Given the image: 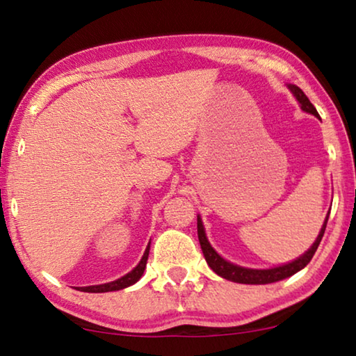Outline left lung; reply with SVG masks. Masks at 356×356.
I'll list each match as a JSON object with an SVG mask.
<instances>
[{
  "label": "left lung",
  "mask_w": 356,
  "mask_h": 356,
  "mask_svg": "<svg viewBox=\"0 0 356 356\" xmlns=\"http://www.w3.org/2000/svg\"><path fill=\"white\" fill-rule=\"evenodd\" d=\"M288 88H289V91L294 94V97L297 102H299L302 110L307 111V113L316 116V118H320L316 108L312 105L309 97H307L300 88H297L296 84H289ZM327 219H330V212H327L325 224H323L315 243L310 246L309 251H305L300 257L294 259L293 262H288V264L280 265V267H273V268H246V267H241V265H236V264L225 261V259L222 257L220 254L217 252L216 249L211 246V243L208 241V236H206V232H204V225H203V222H201L200 216H198V222H196V224H198L200 245H201V249H203L206 262H208V265L212 268V272H216L219 277L229 280V281H235V283L268 284V283H275V281H281L284 278L293 277V275L299 272V270L307 267V264L312 261V257H314V254L316 252L318 246H320L323 235H325Z\"/></svg>",
  "instance_id": "obj_1"
}]
</instances>
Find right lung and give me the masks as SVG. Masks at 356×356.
Returning a JSON list of instances; mask_svg holds the SVG:
<instances>
[{
  "mask_svg": "<svg viewBox=\"0 0 356 356\" xmlns=\"http://www.w3.org/2000/svg\"><path fill=\"white\" fill-rule=\"evenodd\" d=\"M148 252H150V243L145 249L144 256H142L140 262L136 265L134 268L131 270L129 273H126L124 277H121L118 280L111 281V283H105V284H95V286H86V288H78V291H84V293H110V291H120L124 288H129L137 281L140 280L142 275H144V270L147 267V259H148Z\"/></svg>",
  "mask_w": 356,
  "mask_h": 356,
  "instance_id": "obj_1",
  "label": "right lung"
}]
</instances>
